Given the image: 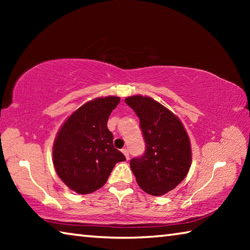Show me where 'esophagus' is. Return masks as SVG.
I'll return each instance as SVG.
<instances>
[{"label":"esophagus","instance_id":"34e87169","mask_svg":"<svg viewBox=\"0 0 250 250\" xmlns=\"http://www.w3.org/2000/svg\"><path fill=\"white\" fill-rule=\"evenodd\" d=\"M121 151H122V153H124V154L125 155V159H126V160H129L130 155H129V151H128V149H125H125H122Z\"/></svg>","mask_w":250,"mask_h":250}]
</instances>
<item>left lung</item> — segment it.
Segmentation results:
<instances>
[{
    "label": "left lung",
    "instance_id": "8db88e82",
    "mask_svg": "<svg viewBox=\"0 0 250 250\" xmlns=\"http://www.w3.org/2000/svg\"><path fill=\"white\" fill-rule=\"evenodd\" d=\"M125 101L140 119L146 142L145 153L130 161L131 170L143 191L163 195L185 179L191 167L188 135L179 118L150 97L132 96Z\"/></svg>",
    "mask_w": 250,
    "mask_h": 250
}]
</instances>
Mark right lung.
<instances>
[{"label": "right lung", "instance_id": "add662e5", "mask_svg": "<svg viewBox=\"0 0 250 250\" xmlns=\"http://www.w3.org/2000/svg\"><path fill=\"white\" fill-rule=\"evenodd\" d=\"M119 103V97H105L84 104L66 120L55 139V170L78 194L97 191L116 163L125 161L113 146V134L107 126L110 113Z\"/></svg>", "mask_w": 250, "mask_h": 250}]
</instances>
